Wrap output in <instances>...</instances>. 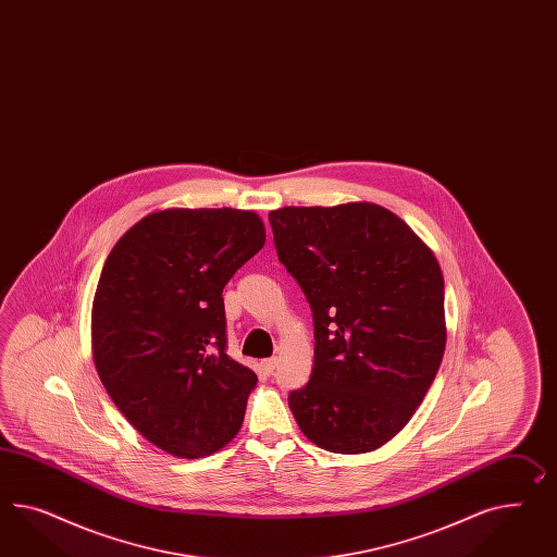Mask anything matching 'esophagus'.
<instances>
[{
  "instance_id": "esophagus-1",
  "label": "esophagus",
  "mask_w": 557,
  "mask_h": 557,
  "mask_svg": "<svg viewBox=\"0 0 557 557\" xmlns=\"http://www.w3.org/2000/svg\"><path fill=\"white\" fill-rule=\"evenodd\" d=\"M275 367H277V359H265V361L261 362V371H263L265 375H273Z\"/></svg>"
}]
</instances>
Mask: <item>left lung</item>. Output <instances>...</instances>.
<instances>
[{
    "mask_svg": "<svg viewBox=\"0 0 557 557\" xmlns=\"http://www.w3.org/2000/svg\"><path fill=\"white\" fill-rule=\"evenodd\" d=\"M270 223L314 318L312 375L289 409L322 450H376L406 428L444 357L436 256L375 202L284 207Z\"/></svg>",
    "mask_w": 557,
    "mask_h": 557,
    "instance_id": "8db88e82",
    "label": "left lung"
}]
</instances>
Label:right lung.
<instances>
[{"instance_id": "right-lung-1", "label": "right lung", "mask_w": 557, "mask_h": 557, "mask_svg": "<svg viewBox=\"0 0 557 557\" xmlns=\"http://www.w3.org/2000/svg\"><path fill=\"white\" fill-rule=\"evenodd\" d=\"M265 245L253 211L164 209L123 233L101 271L92 361L141 436L205 458L237 436L257 375L226 355L223 287Z\"/></svg>"}]
</instances>
